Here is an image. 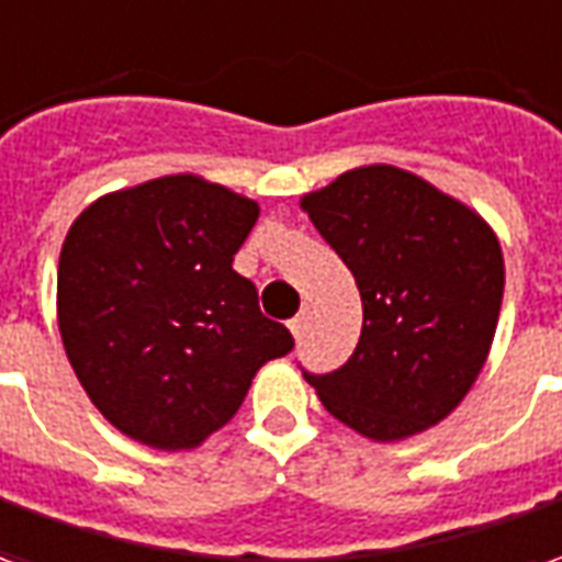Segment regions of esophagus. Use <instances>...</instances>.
<instances>
[{
    "label": "esophagus",
    "mask_w": 562,
    "mask_h": 562,
    "mask_svg": "<svg viewBox=\"0 0 562 562\" xmlns=\"http://www.w3.org/2000/svg\"><path fill=\"white\" fill-rule=\"evenodd\" d=\"M307 319H310V307H304L301 313H297V316H294L292 322H289V328H292L294 337L304 335V328H307Z\"/></svg>",
    "instance_id": "34e87169"
}]
</instances>
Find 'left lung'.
<instances>
[{"mask_svg":"<svg viewBox=\"0 0 562 562\" xmlns=\"http://www.w3.org/2000/svg\"><path fill=\"white\" fill-rule=\"evenodd\" d=\"M352 270L362 335L331 374L304 371L325 411L374 441L445 419L472 390L499 322V240L462 203L395 167H362L304 198Z\"/></svg>","mask_w":562,"mask_h":562,"instance_id":"1","label":"left lung"}]
</instances>
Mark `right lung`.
Returning <instances> with one entry per match:
<instances>
[{
	"label": "right lung",
	"mask_w": 562,
	"mask_h": 562,
	"mask_svg": "<svg viewBox=\"0 0 562 562\" xmlns=\"http://www.w3.org/2000/svg\"><path fill=\"white\" fill-rule=\"evenodd\" d=\"M258 203L164 176L90 203L69 227L57 316L72 371L115 429L200 445L240 411L255 371L294 347L234 270Z\"/></svg>",
	"instance_id": "obj_1"
}]
</instances>
